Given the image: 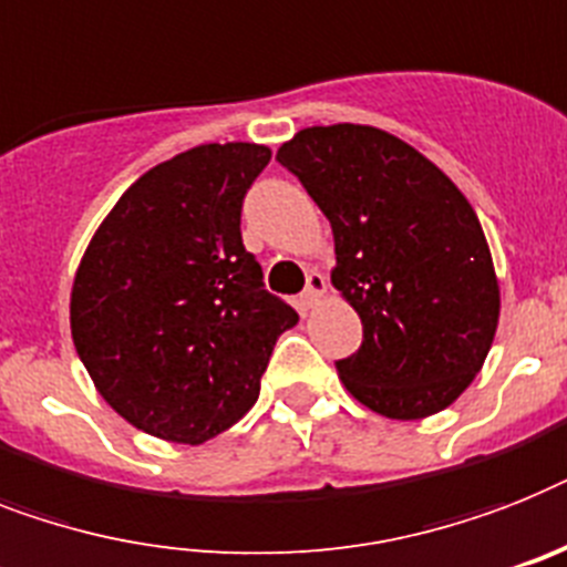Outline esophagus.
Instances as JSON below:
<instances>
[{
  "label": "esophagus",
  "mask_w": 567,
  "mask_h": 567,
  "mask_svg": "<svg viewBox=\"0 0 567 567\" xmlns=\"http://www.w3.org/2000/svg\"><path fill=\"white\" fill-rule=\"evenodd\" d=\"M327 292V278L321 272H310L307 275V287L301 292V303L303 307H312V303Z\"/></svg>",
  "instance_id": "esophagus-1"
}]
</instances>
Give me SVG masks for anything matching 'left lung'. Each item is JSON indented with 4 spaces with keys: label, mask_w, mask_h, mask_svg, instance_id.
I'll use <instances>...</instances> for the list:
<instances>
[{
    "label": "left lung",
    "mask_w": 567,
    "mask_h": 567,
    "mask_svg": "<svg viewBox=\"0 0 567 567\" xmlns=\"http://www.w3.org/2000/svg\"><path fill=\"white\" fill-rule=\"evenodd\" d=\"M278 162L330 219V280L362 318V348L336 362L344 388L391 420L452 405L493 348L502 310L493 255L466 196L377 126H307Z\"/></svg>",
    "instance_id": "1"
}]
</instances>
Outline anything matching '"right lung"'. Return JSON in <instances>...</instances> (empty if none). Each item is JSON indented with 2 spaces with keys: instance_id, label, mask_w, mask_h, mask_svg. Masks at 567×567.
<instances>
[{
  "instance_id": "obj_1",
  "label": "right lung",
  "mask_w": 567,
  "mask_h": 567,
  "mask_svg": "<svg viewBox=\"0 0 567 567\" xmlns=\"http://www.w3.org/2000/svg\"><path fill=\"white\" fill-rule=\"evenodd\" d=\"M272 158L264 144H199L124 190L72 287V339L97 394L135 429L199 443L260 394L298 312L264 289L240 234L243 196Z\"/></svg>"
}]
</instances>
